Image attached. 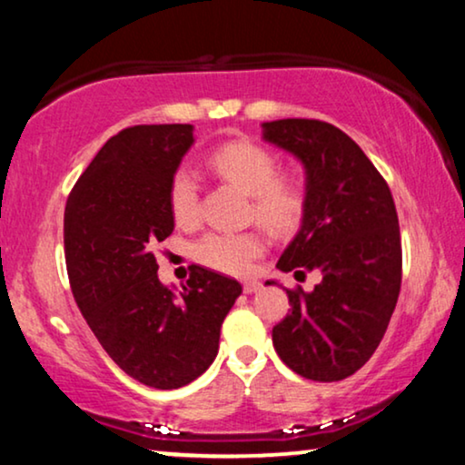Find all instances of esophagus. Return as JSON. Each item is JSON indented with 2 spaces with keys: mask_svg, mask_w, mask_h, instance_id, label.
<instances>
[{
  "mask_svg": "<svg viewBox=\"0 0 465 465\" xmlns=\"http://www.w3.org/2000/svg\"><path fill=\"white\" fill-rule=\"evenodd\" d=\"M242 289H244V293H255V291L259 289V282L257 281H244Z\"/></svg>",
  "mask_w": 465,
  "mask_h": 465,
  "instance_id": "1",
  "label": "esophagus"
}]
</instances>
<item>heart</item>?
<instances>
[{
  "label": "heart",
  "instance_id": "heart-1",
  "mask_svg": "<svg viewBox=\"0 0 465 465\" xmlns=\"http://www.w3.org/2000/svg\"><path fill=\"white\" fill-rule=\"evenodd\" d=\"M208 163L223 181L251 195L249 216L274 233L293 236L308 210V184L291 170H281L276 153L252 140H229L210 153ZM170 213L181 227L200 221V183L189 168L172 174L168 191ZM265 251V238L257 229L213 232L195 244V259L223 274H246Z\"/></svg>",
  "mask_w": 465,
  "mask_h": 465
}]
</instances>
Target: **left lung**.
<instances>
[{
  "instance_id": "1",
  "label": "left lung",
  "mask_w": 465,
  "mask_h": 465,
  "mask_svg": "<svg viewBox=\"0 0 465 465\" xmlns=\"http://www.w3.org/2000/svg\"><path fill=\"white\" fill-rule=\"evenodd\" d=\"M263 138L293 153L308 176L300 233L276 268L319 272L311 293L287 289L272 330L278 357L319 382L355 374L385 336L401 287V240L389 184L355 140L317 119L263 123ZM270 284V282H268Z\"/></svg>"
}]
</instances>
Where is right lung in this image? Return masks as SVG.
<instances>
[{"label":"right lung","mask_w":465,"mask_h":465,"mask_svg":"<svg viewBox=\"0 0 465 465\" xmlns=\"http://www.w3.org/2000/svg\"><path fill=\"white\" fill-rule=\"evenodd\" d=\"M193 127L135 125L113 135L70 191L64 214L74 300L123 372L178 389L206 372L238 281L191 265L183 291L159 282L157 246L174 232L168 191Z\"/></svg>","instance_id":"right-lung-1"}]
</instances>
